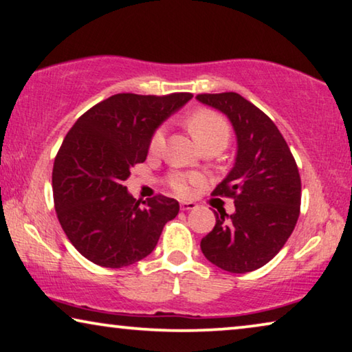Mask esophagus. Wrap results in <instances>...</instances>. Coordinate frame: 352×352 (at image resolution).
<instances>
[{"mask_svg":"<svg viewBox=\"0 0 352 352\" xmlns=\"http://www.w3.org/2000/svg\"><path fill=\"white\" fill-rule=\"evenodd\" d=\"M197 206L194 202H182L180 204V208L183 210V212H190V210H194Z\"/></svg>","mask_w":352,"mask_h":352,"instance_id":"1","label":"esophagus"}]
</instances>
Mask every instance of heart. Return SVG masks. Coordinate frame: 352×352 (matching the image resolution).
<instances>
[{"mask_svg": "<svg viewBox=\"0 0 352 352\" xmlns=\"http://www.w3.org/2000/svg\"><path fill=\"white\" fill-rule=\"evenodd\" d=\"M186 126L202 150H223L229 144L230 124L223 115L210 109H197L186 117ZM164 145V129L158 128L151 134L148 142L150 153H158ZM201 183V178L192 174L175 172L169 177V186L178 196H188L192 188Z\"/></svg>", "mask_w": 352, "mask_h": 352, "instance_id": "1", "label": "heart"}]
</instances>
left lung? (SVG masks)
<instances>
[{
  "mask_svg": "<svg viewBox=\"0 0 352 352\" xmlns=\"http://www.w3.org/2000/svg\"><path fill=\"white\" fill-rule=\"evenodd\" d=\"M196 98L226 113L237 135L232 170L212 192L234 199L235 213L214 212L217 224L201 250L230 274L253 272L275 258L297 224L302 183L296 160L275 123L239 93Z\"/></svg>",
  "mask_w": 352,
  "mask_h": 352,
  "instance_id": "8db88e82",
  "label": "left lung"
}]
</instances>
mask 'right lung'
<instances>
[{"label": "right lung", "mask_w": 352, "mask_h": 352, "mask_svg": "<svg viewBox=\"0 0 352 352\" xmlns=\"http://www.w3.org/2000/svg\"><path fill=\"white\" fill-rule=\"evenodd\" d=\"M191 98L113 94L87 110L66 134L55 156L52 188L61 228L83 258L122 269L155 250L180 206L162 194L140 206L123 182L146 160L155 129Z\"/></svg>", "instance_id": "obj_1"}]
</instances>
